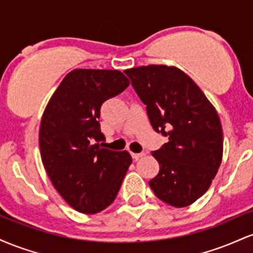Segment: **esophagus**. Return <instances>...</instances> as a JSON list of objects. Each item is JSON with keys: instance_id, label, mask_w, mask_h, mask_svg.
I'll return each mask as SVG.
<instances>
[{"instance_id": "esophagus-1", "label": "esophagus", "mask_w": 253, "mask_h": 253, "mask_svg": "<svg viewBox=\"0 0 253 253\" xmlns=\"http://www.w3.org/2000/svg\"><path fill=\"white\" fill-rule=\"evenodd\" d=\"M130 155H132V157L134 159H139V158H141V157H144L145 155H146V153L145 152H140V153H134V152H132L130 153Z\"/></svg>"}]
</instances>
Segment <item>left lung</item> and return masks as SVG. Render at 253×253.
Masks as SVG:
<instances>
[{"label": "left lung", "mask_w": 253, "mask_h": 253, "mask_svg": "<svg viewBox=\"0 0 253 253\" xmlns=\"http://www.w3.org/2000/svg\"><path fill=\"white\" fill-rule=\"evenodd\" d=\"M156 132L169 141L152 156L159 172L149 182L155 195L185 207L208 190L222 159V128L215 108L191 78L175 66L128 69Z\"/></svg>", "instance_id": "8db88e82"}]
</instances>
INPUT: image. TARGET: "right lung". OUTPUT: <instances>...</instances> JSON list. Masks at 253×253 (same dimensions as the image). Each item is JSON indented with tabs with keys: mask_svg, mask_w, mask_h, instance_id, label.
<instances>
[{
	"mask_svg": "<svg viewBox=\"0 0 253 253\" xmlns=\"http://www.w3.org/2000/svg\"><path fill=\"white\" fill-rule=\"evenodd\" d=\"M129 81L118 70L76 69L59 84L39 130L42 161L52 184L74 210L95 214L112 205L132 163L127 151L103 147L100 109Z\"/></svg>",
	"mask_w": 253,
	"mask_h": 253,
	"instance_id": "right-lung-1",
	"label": "right lung"
}]
</instances>
